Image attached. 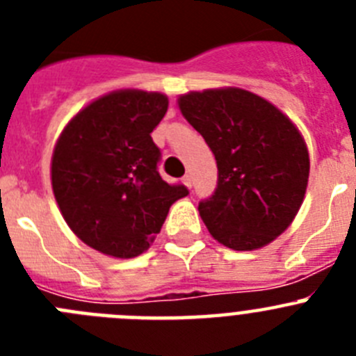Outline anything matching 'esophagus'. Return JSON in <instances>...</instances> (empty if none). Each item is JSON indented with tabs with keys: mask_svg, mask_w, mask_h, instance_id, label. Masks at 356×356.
Here are the masks:
<instances>
[{
	"mask_svg": "<svg viewBox=\"0 0 356 356\" xmlns=\"http://www.w3.org/2000/svg\"><path fill=\"white\" fill-rule=\"evenodd\" d=\"M181 181L185 184V187H188V188L193 187V176H191V175H185L184 178H181Z\"/></svg>",
	"mask_w": 356,
	"mask_h": 356,
	"instance_id": "obj_1",
	"label": "esophagus"
}]
</instances>
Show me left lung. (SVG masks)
<instances>
[{
    "label": "left lung",
    "instance_id": "8db88e82",
    "mask_svg": "<svg viewBox=\"0 0 356 356\" xmlns=\"http://www.w3.org/2000/svg\"><path fill=\"white\" fill-rule=\"evenodd\" d=\"M178 105L216 156L217 187L197 207L212 237L235 251L275 241L307 191L310 160L300 130L264 97L235 87L184 94Z\"/></svg>",
    "mask_w": 356,
    "mask_h": 356
}]
</instances>
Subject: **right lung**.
Wrapping results in <instances>:
<instances>
[{
    "label": "right lung",
    "instance_id": "obj_1",
    "mask_svg": "<svg viewBox=\"0 0 356 356\" xmlns=\"http://www.w3.org/2000/svg\"><path fill=\"white\" fill-rule=\"evenodd\" d=\"M160 92L115 90L80 110L56 140L51 185L69 228L115 259L144 253L169 209L188 194L159 172L151 131L168 112Z\"/></svg>",
    "mask_w": 356,
    "mask_h": 356
}]
</instances>
